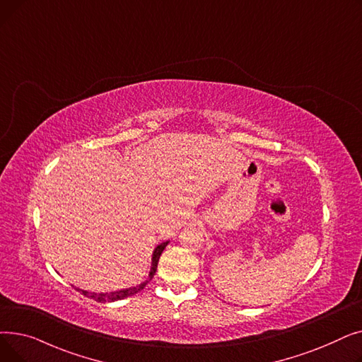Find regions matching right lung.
Returning <instances> with one entry per match:
<instances>
[{
	"label": "right lung",
	"mask_w": 362,
	"mask_h": 362,
	"mask_svg": "<svg viewBox=\"0 0 362 362\" xmlns=\"http://www.w3.org/2000/svg\"><path fill=\"white\" fill-rule=\"evenodd\" d=\"M167 245H168V240L160 243V245L157 246V248L154 250V252H152V262H151V272H149L148 280H145L144 283L138 284V286L122 289V291H116V292H110V293H107V292H105V293H95V292L82 291V289H79V288H74V289L78 291V292H81L82 295H85V296H88V298H90V299H93V300H97V302H114V300H120V299H124V298H127V296L135 295V293L141 292V291L146 286V283H148L152 277H154V274H156V272H157L158 259H160V257H161V254H163V251H164V248H165Z\"/></svg>",
	"instance_id": "1"
}]
</instances>
